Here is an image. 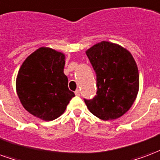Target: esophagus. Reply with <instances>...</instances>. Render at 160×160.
Returning <instances> with one entry per match:
<instances>
[{
  "instance_id": "esophagus-1",
  "label": "esophagus",
  "mask_w": 160,
  "mask_h": 160,
  "mask_svg": "<svg viewBox=\"0 0 160 160\" xmlns=\"http://www.w3.org/2000/svg\"><path fill=\"white\" fill-rule=\"evenodd\" d=\"M74 93H75V95H76V96H80V90H79V89L76 90V91H75V92H74Z\"/></svg>"
}]
</instances>
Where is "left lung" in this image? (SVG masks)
Listing matches in <instances>:
<instances>
[{"label":"left lung","mask_w":160,"mask_h":160,"mask_svg":"<svg viewBox=\"0 0 160 160\" xmlns=\"http://www.w3.org/2000/svg\"><path fill=\"white\" fill-rule=\"evenodd\" d=\"M97 74V95L85 102L90 112L102 120L116 119L134 103L139 91V72L126 48L101 41L86 51Z\"/></svg>","instance_id":"obj_1"}]
</instances>
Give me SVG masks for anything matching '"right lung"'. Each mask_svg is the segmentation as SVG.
Returning <instances> with one entry per match:
<instances>
[{"instance_id":"right-lung-1","label":"right lung","mask_w":160,"mask_h":160,"mask_svg":"<svg viewBox=\"0 0 160 160\" xmlns=\"http://www.w3.org/2000/svg\"><path fill=\"white\" fill-rule=\"evenodd\" d=\"M65 55L50 47H40L21 65L16 91L21 104L32 115L51 121L64 113L74 93L63 73Z\"/></svg>"}]
</instances>
